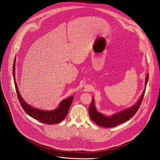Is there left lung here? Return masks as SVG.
Listing matches in <instances>:
<instances>
[{
	"mask_svg": "<svg viewBox=\"0 0 160 160\" xmlns=\"http://www.w3.org/2000/svg\"><path fill=\"white\" fill-rule=\"evenodd\" d=\"M149 79V74L147 75L146 78V88H144V90L140 96L139 99L137 101V102L131 107L129 108H126L119 113H115L110 117L104 115L103 114L98 112L94 106V98H92V102L89 107V113L90 118L94 122H95L97 125L102 126L104 128H113L116 126H118L120 124H122L127 121H128L131 118H132L133 115L137 113L140 106L142 103L143 98L146 92V85Z\"/></svg>",
	"mask_w": 160,
	"mask_h": 160,
	"instance_id": "left-lung-1",
	"label": "left lung"
}]
</instances>
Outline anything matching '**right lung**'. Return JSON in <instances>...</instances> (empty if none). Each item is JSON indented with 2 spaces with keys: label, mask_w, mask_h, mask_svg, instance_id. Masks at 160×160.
I'll use <instances>...</instances> for the list:
<instances>
[{
  "label": "right lung",
  "mask_w": 160,
  "mask_h": 160,
  "mask_svg": "<svg viewBox=\"0 0 160 160\" xmlns=\"http://www.w3.org/2000/svg\"><path fill=\"white\" fill-rule=\"evenodd\" d=\"M15 62L16 58L14 59L12 68V74L14 77V85H15V89L18 100L24 111L28 115H30L31 117L40 121L42 123H45L47 124H53L61 122L66 117L69 108L72 103V101L74 97L71 96L62 100L58 108L50 111L39 110L28 105L22 98L18 89V85L15 81V72H14V71H15Z\"/></svg>",
  "instance_id": "1"
}]
</instances>
